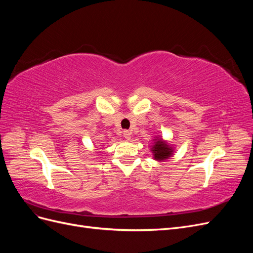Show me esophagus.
Instances as JSON below:
<instances>
[{
  "mask_svg": "<svg viewBox=\"0 0 253 253\" xmlns=\"http://www.w3.org/2000/svg\"><path fill=\"white\" fill-rule=\"evenodd\" d=\"M124 137H125L126 140H129V139H131V137H132V133L129 132V131H127V129H125V131H124Z\"/></svg>",
  "mask_w": 253,
  "mask_h": 253,
  "instance_id": "1",
  "label": "esophagus"
}]
</instances>
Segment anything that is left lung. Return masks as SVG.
<instances>
[{
	"label": "left lung",
	"mask_w": 253,
	"mask_h": 253,
	"mask_svg": "<svg viewBox=\"0 0 253 253\" xmlns=\"http://www.w3.org/2000/svg\"><path fill=\"white\" fill-rule=\"evenodd\" d=\"M152 152H153V155H154V158L156 160H165L172 155L173 151L169 147V145L165 143L162 139H158V140H156L155 144L153 145Z\"/></svg>",
	"instance_id": "1"
}]
</instances>
